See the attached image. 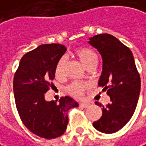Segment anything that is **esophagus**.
<instances>
[{
    "mask_svg": "<svg viewBox=\"0 0 146 146\" xmlns=\"http://www.w3.org/2000/svg\"><path fill=\"white\" fill-rule=\"evenodd\" d=\"M91 104L89 103V102H82V103H80V106L81 107H84V108H86L88 106H89Z\"/></svg>",
    "mask_w": 146,
    "mask_h": 146,
    "instance_id": "34e87169",
    "label": "esophagus"
}]
</instances>
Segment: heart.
Masks as SVG:
<instances>
[{
    "mask_svg": "<svg viewBox=\"0 0 146 146\" xmlns=\"http://www.w3.org/2000/svg\"><path fill=\"white\" fill-rule=\"evenodd\" d=\"M75 54L78 57V58L80 60V62L86 67L87 68L89 66L94 65L97 63L98 57L95 52L90 48L87 47H82L78 48L75 51ZM65 67H66V60L65 58H62L58 60L57 65L55 73L57 77H62L65 73ZM85 87L84 84H78V83H73L68 88V92L76 97H81L84 94Z\"/></svg>",
    "mask_w": 146,
    "mask_h": 146,
    "instance_id": "b5f03b06",
    "label": "heart"
}]
</instances>
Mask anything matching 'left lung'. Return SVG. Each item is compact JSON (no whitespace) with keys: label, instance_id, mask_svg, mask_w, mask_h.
I'll return each mask as SVG.
<instances>
[{"label":"left lung","instance_id":"1","mask_svg":"<svg viewBox=\"0 0 146 146\" xmlns=\"http://www.w3.org/2000/svg\"><path fill=\"white\" fill-rule=\"evenodd\" d=\"M88 44L102 57V73L99 86L104 87L110 103L102 108V117L93 123L100 132L112 134L122 129L136 109L140 91V78L132 52L110 34L90 37ZM95 104L102 106L99 102Z\"/></svg>","mask_w":146,"mask_h":146}]
</instances>
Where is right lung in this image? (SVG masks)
<instances>
[{"label": "right lung", "mask_w": 146, "mask_h": 146, "mask_svg": "<svg viewBox=\"0 0 146 146\" xmlns=\"http://www.w3.org/2000/svg\"><path fill=\"white\" fill-rule=\"evenodd\" d=\"M66 46L58 43L40 45L26 53L14 76L13 92L21 119L32 133L46 139L64 134L68 124V112L78 104L71 97L46 101L49 82L55 78L58 60Z\"/></svg>", "instance_id": "obj_1"}]
</instances>
